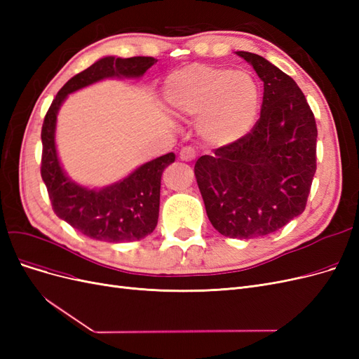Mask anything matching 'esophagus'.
<instances>
[{
	"mask_svg": "<svg viewBox=\"0 0 359 359\" xmlns=\"http://www.w3.org/2000/svg\"><path fill=\"white\" fill-rule=\"evenodd\" d=\"M180 158L184 161H193L196 158V153H194V149L191 147H184L180 151Z\"/></svg>",
	"mask_w": 359,
	"mask_h": 359,
	"instance_id": "1",
	"label": "esophagus"
}]
</instances>
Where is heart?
Returning a JSON list of instances; mask_svg holds the SVG:
<instances>
[{
	"instance_id": "heart-1",
	"label": "heart",
	"mask_w": 359,
	"mask_h": 359,
	"mask_svg": "<svg viewBox=\"0 0 359 359\" xmlns=\"http://www.w3.org/2000/svg\"><path fill=\"white\" fill-rule=\"evenodd\" d=\"M163 95L180 118L196 119L206 145L232 147L252 132L260 111V86L244 70L193 62L172 72Z\"/></svg>"
}]
</instances>
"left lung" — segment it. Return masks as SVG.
Listing matches in <instances>:
<instances>
[{"label":"left lung","instance_id":"obj_1","mask_svg":"<svg viewBox=\"0 0 359 359\" xmlns=\"http://www.w3.org/2000/svg\"><path fill=\"white\" fill-rule=\"evenodd\" d=\"M264 82L260 118L240 142L194 165L211 224L223 236L257 238L302 214L316 172L318 128L297 82L264 57L238 50Z\"/></svg>","mask_w":359,"mask_h":359}]
</instances>
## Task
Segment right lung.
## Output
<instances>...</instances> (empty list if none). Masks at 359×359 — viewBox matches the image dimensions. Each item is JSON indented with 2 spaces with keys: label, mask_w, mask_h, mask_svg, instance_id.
I'll return each mask as SVG.
<instances>
[{
  "label": "right lung",
  "mask_w": 359,
  "mask_h": 359,
  "mask_svg": "<svg viewBox=\"0 0 359 359\" xmlns=\"http://www.w3.org/2000/svg\"><path fill=\"white\" fill-rule=\"evenodd\" d=\"M157 62L153 57L119 58L107 55L62 86L41 127V178L53 211L76 231L107 243L142 240L156 229L160 208L161 173L175 161L169 153L137 166L127 177L102 189L82 186L64 170L58 156L57 116L67 97L104 79H139Z\"/></svg>",
  "instance_id": "obj_1"
}]
</instances>
